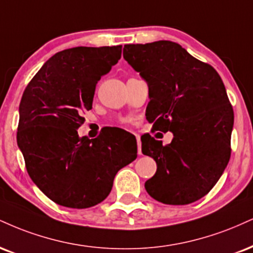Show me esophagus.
<instances>
[{"instance_id": "obj_1", "label": "esophagus", "mask_w": 253, "mask_h": 253, "mask_svg": "<svg viewBox=\"0 0 253 253\" xmlns=\"http://www.w3.org/2000/svg\"><path fill=\"white\" fill-rule=\"evenodd\" d=\"M136 142H138V153L141 154V141H140V136L136 134Z\"/></svg>"}]
</instances>
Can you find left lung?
Returning a JSON list of instances; mask_svg holds the SVG:
<instances>
[{"label":"left lung","mask_w":253,"mask_h":253,"mask_svg":"<svg viewBox=\"0 0 253 253\" xmlns=\"http://www.w3.org/2000/svg\"><path fill=\"white\" fill-rule=\"evenodd\" d=\"M124 59L148 84L146 119L154 130L172 132L171 144L150 134L141 151L157 163L147 193L167 205H186L217 184L231 156L233 109L212 66L172 41L126 44Z\"/></svg>","instance_id":"obj_1"}]
</instances>
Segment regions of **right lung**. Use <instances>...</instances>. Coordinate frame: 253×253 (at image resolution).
<instances>
[{"label": "right lung", "mask_w": 253, "mask_h": 253, "mask_svg": "<svg viewBox=\"0 0 253 253\" xmlns=\"http://www.w3.org/2000/svg\"><path fill=\"white\" fill-rule=\"evenodd\" d=\"M123 45L74 47L45 61L20 102L17 145L27 171L54 203L87 209L105 200L119 169L138 147L114 133L80 138L82 113L92 109L97 81L121 57ZM119 132V130H115Z\"/></svg>", "instance_id": "add662e5"}]
</instances>
